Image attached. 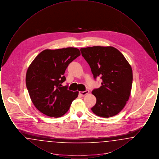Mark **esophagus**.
<instances>
[{"label": "esophagus", "instance_id": "esophagus-1", "mask_svg": "<svg viewBox=\"0 0 159 159\" xmlns=\"http://www.w3.org/2000/svg\"><path fill=\"white\" fill-rule=\"evenodd\" d=\"M89 92V90H86V91H80V92H79V94L81 95H82V96H84V95L88 94Z\"/></svg>", "mask_w": 159, "mask_h": 159}]
</instances>
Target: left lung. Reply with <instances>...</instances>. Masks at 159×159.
I'll return each mask as SVG.
<instances>
[{"mask_svg":"<svg viewBox=\"0 0 159 159\" xmlns=\"http://www.w3.org/2000/svg\"><path fill=\"white\" fill-rule=\"evenodd\" d=\"M84 60L91 67L93 78L102 79L101 86L92 93L97 102L92 112L102 117L119 113L130 97L132 84V70L123 55L111 46L81 48Z\"/></svg>","mask_w":159,"mask_h":159,"instance_id":"left-lung-1","label":"left lung"}]
</instances>
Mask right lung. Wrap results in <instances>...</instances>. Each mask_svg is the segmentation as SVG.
Masks as SVG:
<instances>
[{"mask_svg":"<svg viewBox=\"0 0 159 159\" xmlns=\"http://www.w3.org/2000/svg\"><path fill=\"white\" fill-rule=\"evenodd\" d=\"M80 55L75 48L55 50L46 49L31 62L27 70L25 83L34 106L41 113L51 117H59L68 111L78 92L62 86L70 63Z\"/></svg>","mask_w":159,"mask_h":159,"instance_id":"add662e5","label":"right lung"}]
</instances>
